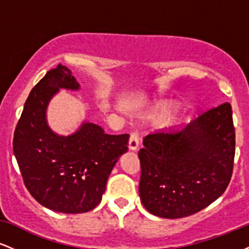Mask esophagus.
<instances>
[{
    "mask_svg": "<svg viewBox=\"0 0 249 249\" xmlns=\"http://www.w3.org/2000/svg\"><path fill=\"white\" fill-rule=\"evenodd\" d=\"M138 145H139V134L138 132H136V131H133V132H131L130 142H128V147H130V150L136 151L137 148H138Z\"/></svg>",
    "mask_w": 249,
    "mask_h": 249,
    "instance_id": "obj_1",
    "label": "esophagus"
}]
</instances>
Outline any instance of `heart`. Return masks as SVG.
I'll use <instances>...</instances> for the list:
<instances>
[{"label":"heart","instance_id":"obj_1","mask_svg":"<svg viewBox=\"0 0 249 249\" xmlns=\"http://www.w3.org/2000/svg\"><path fill=\"white\" fill-rule=\"evenodd\" d=\"M177 104L173 102H162L160 105H159L158 108L156 110V113H154V117L156 118H165L170 113H172L173 111H176Z\"/></svg>","mask_w":249,"mask_h":249}]
</instances>
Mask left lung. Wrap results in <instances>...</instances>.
<instances>
[{"mask_svg":"<svg viewBox=\"0 0 249 249\" xmlns=\"http://www.w3.org/2000/svg\"><path fill=\"white\" fill-rule=\"evenodd\" d=\"M138 152L141 200L150 213L178 219L204 210L232 178L235 130L228 102L210 108L180 132H156Z\"/></svg>","mask_w":249,"mask_h":249,"instance_id":"8db88e82","label":"left lung"}]
</instances>
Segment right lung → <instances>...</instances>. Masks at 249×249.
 I'll list each match as a JSON object with an SVG mask.
<instances>
[{"label": "right lung", "mask_w": 249, "mask_h": 249, "mask_svg": "<svg viewBox=\"0 0 249 249\" xmlns=\"http://www.w3.org/2000/svg\"><path fill=\"white\" fill-rule=\"evenodd\" d=\"M61 88L79 84L58 64L31 90L14 132L13 148L23 182L36 201L61 213H84L101 202L108 176L127 151L128 134H107L84 123L71 136H57L45 121V108Z\"/></svg>", "instance_id": "obj_1"}]
</instances>
